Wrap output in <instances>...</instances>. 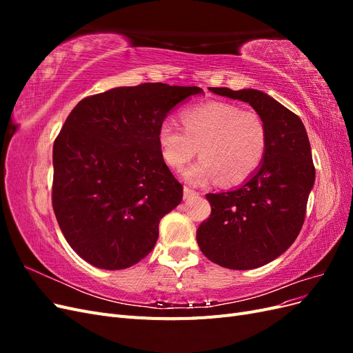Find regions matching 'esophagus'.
Masks as SVG:
<instances>
[{"mask_svg":"<svg viewBox=\"0 0 353 353\" xmlns=\"http://www.w3.org/2000/svg\"><path fill=\"white\" fill-rule=\"evenodd\" d=\"M199 193L196 190H193V188H190V187H184V199L185 200H188V199H191V197H194V196H197Z\"/></svg>","mask_w":353,"mask_h":353,"instance_id":"obj_1","label":"esophagus"}]
</instances>
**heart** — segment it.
Returning <instances> with one entry per match:
<instances>
[{"label": "heart", "instance_id": "1", "mask_svg": "<svg viewBox=\"0 0 353 353\" xmlns=\"http://www.w3.org/2000/svg\"><path fill=\"white\" fill-rule=\"evenodd\" d=\"M181 128L160 125L157 143L163 162L181 169L200 152L184 178L191 184H208L219 178L234 185L250 178L262 165L268 147V128L254 110H241L223 101H208L181 113Z\"/></svg>", "mask_w": 353, "mask_h": 353}]
</instances>
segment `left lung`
<instances>
[{
	"label": "left lung",
	"instance_id": "obj_1",
	"mask_svg": "<svg viewBox=\"0 0 353 353\" xmlns=\"http://www.w3.org/2000/svg\"><path fill=\"white\" fill-rule=\"evenodd\" d=\"M249 103L268 128L262 165L240 187L206 194L212 212L200 223L203 254L228 270L259 268L283 254L302 230L315 183L309 138L301 117L259 90L210 88Z\"/></svg>",
	"mask_w": 353,
	"mask_h": 353
}]
</instances>
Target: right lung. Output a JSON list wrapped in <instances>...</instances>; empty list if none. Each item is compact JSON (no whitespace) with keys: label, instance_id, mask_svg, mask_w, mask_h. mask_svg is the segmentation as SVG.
I'll return each instance as SVG.
<instances>
[{"label":"right lung","instance_id":"add662e5","mask_svg":"<svg viewBox=\"0 0 353 353\" xmlns=\"http://www.w3.org/2000/svg\"><path fill=\"white\" fill-rule=\"evenodd\" d=\"M199 87L141 83L81 100L52 147V209L70 248L101 270L144 259L183 200L157 143L168 113Z\"/></svg>","mask_w":353,"mask_h":353}]
</instances>
